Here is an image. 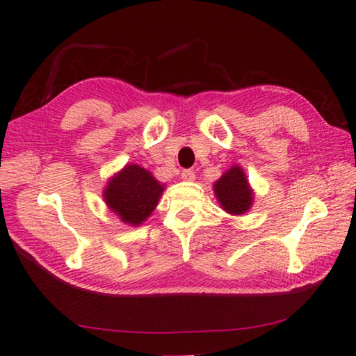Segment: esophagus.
<instances>
[{
    "label": "esophagus",
    "instance_id": "obj_1",
    "mask_svg": "<svg viewBox=\"0 0 356 356\" xmlns=\"http://www.w3.org/2000/svg\"><path fill=\"white\" fill-rule=\"evenodd\" d=\"M182 179L186 180V182H194L196 176H194V172L191 170H184L182 171Z\"/></svg>",
    "mask_w": 356,
    "mask_h": 356
}]
</instances>
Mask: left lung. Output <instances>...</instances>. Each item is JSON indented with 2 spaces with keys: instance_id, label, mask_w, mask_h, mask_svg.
<instances>
[{
  "instance_id": "8db88e82",
  "label": "left lung",
  "mask_w": 356,
  "mask_h": 356,
  "mask_svg": "<svg viewBox=\"0 0 356 356\" xmlns=\"http://www.w3.org/2000/svg\"><path fill=\"white\" fill-rule=\"evenodd\" d=\"M213 191L222 210L232 216L245 214L253 207L254 191L239 165H233L222 174L214 182Z\"/></svg>"
}]
</instances>
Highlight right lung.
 Masks as SVG:
<instances>
[{
	"instance_id": "right-lung-1",
	"label": "right lung",
	"mask_w": 356,
	"mask_h": 356,
	"mask_svg": "<svg viewBox=\"0 0 356 356\" xmlns=\"http://www.w3.org/2000/svg\"><path fill=\"white\" fill-rule=\"evenodd\" d=\"M165 188L148 170L128 163L108 179L103 199L123 224L138 227L156 210Z\"/></svg>"
}]
</instances>
